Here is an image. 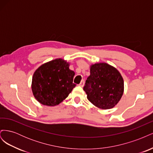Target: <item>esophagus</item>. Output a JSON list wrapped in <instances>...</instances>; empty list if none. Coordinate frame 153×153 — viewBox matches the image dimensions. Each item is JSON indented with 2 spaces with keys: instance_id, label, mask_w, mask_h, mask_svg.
<instances>
[{
  "instance_id": "obj_1",
  "label": "esophagus",
  "mask_w": 153,
  "mask_h": 153,
  "mask_svg": "<svg viewBox=\"0 0 153 153\" xmlns=\"http://www.w3.org/2000/svg\"><path fill=\"white\" fill-rule=\"evenodd\" d=\"M79 85L81 86V87H84V80H82V82H80V84H79Z\"/></svg>"
}]
</instances>
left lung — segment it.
Returning a JSON list of instances; mask_svg holds the SVG:
<instances>
[{
  "label": "left lung",
  "instance_id": "8db88e82",
  "mask_svg": "<svg viewBox=\"0 0 153 153\" xmlns=\"http://www.w3.org/2000/svg\"><path fill=\"white\" fill-rule=\"evenodd\" d=\"M124 80L115 67L106 62L90 66V75L84 90L87 98L96 107L106 110L114 108L124 93Z\"/></svg>",
  "mask_w": 153,
  "mask_h": 153
}]
</instances>
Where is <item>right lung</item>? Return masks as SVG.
I'll return each instance as SVG.
<instances>
[{
    "instance_id": "right-lung-1",
    "label": "right lung",
    "mask_w": 153,
    "mask_h": 153,
    "mask_svg": "<svg viewBox=\"0 0 153 153\" xmlns=\"http://www.w3.org/2000/svg\"><path fill=\"white\" fill-rule=\"evenodd\" d=\"M70 63L61 58L45 62L34 71L31 89L41 104L54 106L65 100L73 89L75 72L69 69Z\"/></svg>"
}]
</instances>
